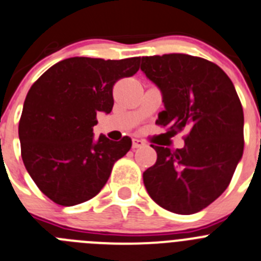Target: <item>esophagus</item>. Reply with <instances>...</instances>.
Wrapping results in <instances>:
<instances>
[{
	"instance_id": "esophagus-1",
	"label": "esophagus",
	"mask_w": 261,
	"mask_h": 261,
	"mask_svg": "<svg viewBox=\"0 0 261 261\" xmlns=\"http://www.w3.org/2000/svg\"><path fill=\"white\" fill-rule=\"evenodd\" d=\"M144 145V142L139 139H133V149H138V148H142Z\"/></svg>"
}]
</instances>
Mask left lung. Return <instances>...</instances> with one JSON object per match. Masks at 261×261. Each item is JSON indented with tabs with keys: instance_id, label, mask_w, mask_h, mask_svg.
Masks as SVG:
<instances>
[{
	"instance_id": "1",
	"label": "left lung",
	"mask_w": 261,
	"mask_h": 261,
	"mask_svg": "<svg viewBox=\"0 0 261 261\" xmlns=\"http://www.w3.org/2000/svg\"><path fill=\"white\" fill-rule=\"evenodd\" d=\"M140 70L163 96L157 123L185 147H154L157 161L143 173L147 192L170 212L191 215L226 190L243 154V109L233 82L213 62L189 55L142 57Z\"/></svg>"
}]
</instances>
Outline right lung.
Returning a JSON list of instances; mask_svg holds the SVG:
<instances>
[{
  "label": "right lung",
  "mask_w": 261,
  "mask_h": 261,
  "mask_svg": "<svg viewBox=\"0 0 261 261\" xmlns=\"http://www.w3.org/2000/svg\"><path fill=\"white\" fill-rule=\"evenodd\" d=\"M126 60L72 57L56 63L27 93L19 121L22 159L28 174L50 200L71 206L101 191L131 139L93 136L97 113L113 108V86L139 70Z\"/></svg>",
  "instance_id": "1"
}]
</instances>
